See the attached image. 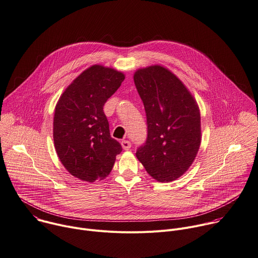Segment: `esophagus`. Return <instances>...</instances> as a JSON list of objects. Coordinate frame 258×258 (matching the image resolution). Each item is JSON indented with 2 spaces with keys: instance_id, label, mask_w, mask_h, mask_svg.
<instances>
[{
  "instance_id": "1",
  "label": "esophagus",
  "mask_w": 258,
  "mask_h": 258,
  "mask_svg": "<svg viewBox=\"0 0 258 258\" xmlns=\"http://www.w3.org/2000/svg\"><path fill=\"white\" fill-rule=\"evenodd\" d=\"M121 147L123 150H130V148L132 147V144L130 141H126V140H122L121 141Z\"/></svg>"
}]
</instances>
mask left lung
Returning <instances> with one entry per match:
<instances>
[{"instance_id": "1", "label": "left lung", "mask_w": 258, "mask_h": 258, "mask_svg": "<svg viewBox=\"0 0 258 258\" xmlns=\"http://www.w3.org/2000/svg\"><path fill=\"white\" fill-rule=\"evenodd\" d=\"M134 81L148 128L136 156L154 179L173 181L188 170L201 146L199 105L184 84L164 67L139 69Z\"/></svg>"}]
</instances>
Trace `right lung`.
Instances as JSON below:
<instances>
[{
	"label": "right lung",
	"instance_id": "add662e5",
	"mask_svg": "<svg viewBox=\"0 0 258 258\" xmlns=\"http://www.w3.org/2000/svg\"><path fill=\"white\" fill-rule=\"evenodd\" d=\"M123 80L121 72L94 64L69 85L56 103L54 148L64 168L81 180L105 178L122 151L110 137L103 106Z\"/></svg>",
	"mask_w": 258,
	"mask_h": 258
}]
</instances>
